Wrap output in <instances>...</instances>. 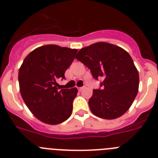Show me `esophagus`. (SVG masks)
Instances as JSON below:
<instances>
[{
	"label": "esophagus",
	"instance_id": "obj_1",
	"mask_svg": "<svg viewBox=\"0 0 158 158\" xmlns=\"http://www.w3.org/2000/svg\"><path fill=\"white\" fill-rule=\"evenodd\" d=\"M84 89H85V86H83V87H79L78 88V90H79V91H81Z\"/></svg>",
	"mask_w": 158,
	"mask_h": 158
}]
</instances>
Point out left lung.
<instances>
[{
  "instance_id": "obj_1",
  "label": "left lung",
  "mask_w": 158,
  "mask_h": 158,
  "mask_svg": "<svg viewBox=\"0 0 158 158\" xmlns=\"http://www.w3.org/2000/svg\"><path fill=\"white\" fill-rule=\"evenodd\" d=\"M76 58L87 66L93 78H103L89 100L92 112L105 119L126 112L139 92V72L125 50L107 43H96L81 49Z\"/></svg>"
}]
</instances>
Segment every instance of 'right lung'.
I'll return each instance as SVG.
<instances>
[{
  "instance_id": "add662e5",
  "label": "right lung",
  "mask_w": 158,
  "mask_h": 158,
  "mask_svg": "<svg viewBox=\"0 0 158 158\" xmlns=\"http://www.w3.org/2000/svg\"><path fill=\"white\" fill-rule=\"evenodd\" d=\"M77 50L46 45L35 49L23 60L19 70V90L31 112L42 122L55 125L69 118L77 88L58 91V79L74 60Z\"/></svg>"
}]
</instances>
